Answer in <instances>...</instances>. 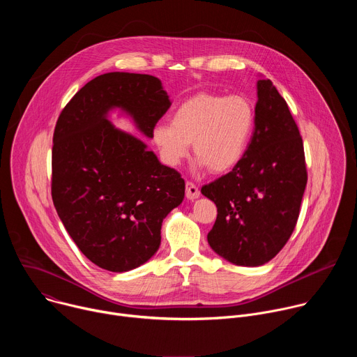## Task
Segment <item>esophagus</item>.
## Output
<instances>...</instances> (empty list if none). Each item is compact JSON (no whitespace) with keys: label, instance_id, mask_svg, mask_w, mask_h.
<instances>
[{"label":"esophagus","instance_id":"esophagus-1","mask_svg":"<svg viewBox=\"0 0 357 357\" xmlns=\"http://www.w3.org/2000/svg\"><path fill=\"white\" fill-rule=\"evenodd\" d=\"M199 195H200L199 188H197L193 182L188 181V182H186V197H188L189 200H195L196 197H199Z\"/></svg>","mask_w":357,"mask_h":357}]
</instances>
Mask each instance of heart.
Returning a JSON list of instances; mask_svg holds the SVG:
<instances>
[{
	"label": "heart",
	"mask_w": 357,
	"mask_h": 357,
	"mask_svg": "<svg viewBox=\"0 0 357 357\" xmlns=\"http://www.w3.org/2000/svg\"><path fill=\"white\" fill-rule=\"evenodd\" d=\"M254 126L256 113L248 98L197 93L178 106L171 124H158L152 138L168 165H178L193 142L197 164L223 174L244 157Z\"/></svg>",
	"instance_id": "b5f03b06"
}]
</instances>
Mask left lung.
I'll use <instances>...</instances> for the list:
<instances>
[{
  "label": "left lung",
  "instance_id": "left-lung-1",
  "mask_svg": "<svg viewBox=\"0 0 357 357\" xmlns=\"http://www.w3.org/2000/svg\"><path fill=\"white\" fill-rule=\"evenodd\" d=\"M256 126L241 161L202 186L218 218L211 247L236 266L257 267L289 240L308 181L303 142L287 101L270 79L257 83Z\"/></svg>",
  "mask_w": 357,
  "mask_h": 357
}]
</instances>
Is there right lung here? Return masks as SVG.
I'll return each instance as SVG.
<instances>
[{
  "label": "right lung",
  "mask_w": 357,
  "mask_h": 357,
  "mask_svg": "<svg viewBox=\"0 0 357 357\" xmlns=\"http://www.w3.org/2000/svg\"><path fill=\"white\" fill-rule=\"evenodd\" d=\"M120 107L152 138L171 107L158 77L112 72L84 84L62 110L52 146V200L79 250L97 267L124 273L161 244L165 216L183 200L181 174L106 119Z\"/></svg>",
  "instance_id": "add662e5"
}]
</instances>
